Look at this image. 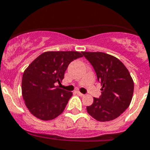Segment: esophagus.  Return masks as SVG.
I'll return each instance as SVG.
<instances>
[{"instance_id": "34e87169", "label": "esophagus", "mask_w": 150, "mask_h": 150, "mask_svg": "<svg viewBox=\"0 0 150 150\" xmlns=\"http://www.w3.org/2000/svg\"><path fill=\"white\" fill-rule=\"evenodd\" d=\"M76 93H77L78 96H84V94H82V93L79 92V91H77V92H76Z\"/></svg>"}]
</instances>
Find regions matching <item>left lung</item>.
Masks as SVG:
<instances>
[{"instance_id":"left-lung-1","label":"left lung","mask_w":150,"mask_h":150,"mask_svg":"<svg viewBox=\"0 0 150 150\" xmlns=\"http://www.w3.org/2000/svg\"><path fill=\"white\" fill-rule=\"evenodd\" d=\"M102 85V95L87 106L88 113L99 122L116 119L129 106L134 83L129 71L117 58L106 53L82 52Z\"/></svg>"}]
</instances>
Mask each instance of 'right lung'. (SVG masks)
<instances>
[{
  "mask_svg": "<svg viewBox=\"0 0 150 150\" xmlns=\"http://www.w3.org/2000/svg\"><path fill=\"white\" fill-rule=\"evenodd\" d=\"M79 52H46L40 54L25 69L21 92L30 112L47 121L63 112L72 92L62 89L61 84L70 62L82 57Z\"/></svg>",
  "mask_w": 150,
  "mask_h": 150,
  "instance_id": "1",
  "label": "right lung"
}]
</instances>
